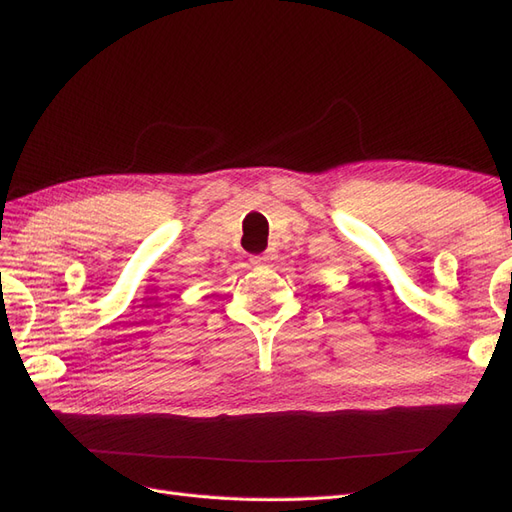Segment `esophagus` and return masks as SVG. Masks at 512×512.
Wrapping results in <instances>:
<instances>
[{
	"instance_id": "esophagus-1",
	"label": "esophagus",
	"mask_w": 512,
	"mask_h": 512,
	"mask_svg": "<svg viewBox=\"0 0 512 512\" xmlns=\"http://www.w3.org/2000/svg\"><path fill=\"white\" fill-rule=\"evenodd\" d=\"M251 261H253V264L261 266V264H266V255H253V257H251Z\"/></svg>"
}]
</instances>
